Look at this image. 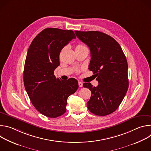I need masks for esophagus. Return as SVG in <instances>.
I'll list each match as a JSON object with an SVG mask.
<instances>
[{
  "label": "esophagus",
  "mask_w": 151,
  "mask_h": 151,
  "mask_svg": "<svg viewBox=\"0 0 151 151\" xmlns=\"http://www.w3.org/2000/svg\"><path fill=\"white\" fill-rule=\"evenodd\" d=\"M78 85H79V87H82V85H83V83H82V82L79 81V82H78Z\"/></svg>",
  "instance_id": "1"
}]
</instances>
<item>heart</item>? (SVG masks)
<instances>
[{
  "instance_id": "1",
  "label": "heart",
  "mask_w": 151,
  "mask_h": 151,
  "mask_svg": "<svg viewBox=\"0 0 151 151\" xmlns=\"http://www.w3.org/2000/svg\"><path fill=\"white\" fill-rule=\"evenodd\" d=\"M82 47H85L83 45H78L76 47V48H82ZM76 72H79V70H76Z\"/></svg>"
}]
</instances>
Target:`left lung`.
Masks as SVG:
<instances>
[{"mask_svg": "<svg viewBox=\"0 0 151 151\" xmlns=\"http://www.w3.org/2000/svg\"><path fill=\"white\" fill-rule=\"evenodd\" d=\"M77 37L90 50V70L99 82L97 87L83 83L91 91L88 110L98 116L115 112L124 99L128 88V64L118 43L111 36L98 31H75Z\"/></svg>", "mask_w": 151, "mask_h": 151, "instance_id": "8db88e82", "label": "left lung"}]
</instances>
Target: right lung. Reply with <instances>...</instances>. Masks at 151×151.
I'll return each instance as SVG.
<instances>
[{"label": "right lung", "mask_w": 151, "mask_h": 151, "mask_svg": "<svg viewBox=\"0 0 151 151\" xmlns=\"http://www.w3.org/2000/svg\"><path fill=\"white\" fill-rule=\"evenodd\" d=\"M75 38L72 30L47 28L29 48L23 73L24 87L36 110L47 117L54 118L65 113L68 98L78 88L75 78L63 81L54 75L60 65L61 50Z\"/></svg>", "instance_id": "add662e5"}]
</instances>
